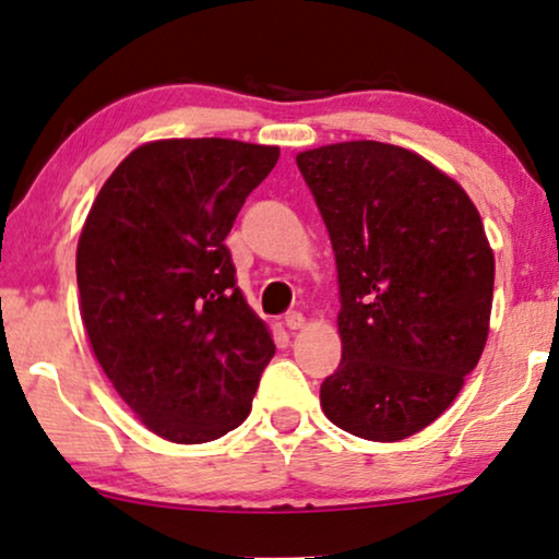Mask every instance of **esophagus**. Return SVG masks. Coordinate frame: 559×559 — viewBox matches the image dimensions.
<instances>
[{
  "mask_svg": "<svg viewBox=\"0 0 559 559\" xmlns=\"http://www.w3.org/2000/svg\"><path fill=\"white\" fill-rule=\"evenodd\" d=\"M285 325L289 328V331H300V328L305 325L302 312H287V316H285Z\"/></svg>",
  "mask_w": 559,
  "mask_h": 559,
  "instance_id": "1",
  "label": "esophagus"
}]
</instances>
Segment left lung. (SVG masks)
I'll return each instance as SVG.
<instances>
[{"mask_svg":"<svg viewBox=\"0 0 559 559\" xmlns=\"http://www.w3.org/2000/svg\"><path fill=\"white\" fill-rule=\"evenodd\" d=\"M335 251L341 364L320 407L373 442L409 438L476 369L493 251L468 193L417 152L358 140L297 155Z\"/></svg>","mask_w":559,"mask_h":559,"instance_id":"1","label":"left lung"}]
</instances>
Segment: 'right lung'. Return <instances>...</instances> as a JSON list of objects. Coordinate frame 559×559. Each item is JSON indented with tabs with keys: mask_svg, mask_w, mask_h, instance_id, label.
<instances>
[{
	"mask_svg": "<svg viewBox=\"0 0 559 559\" xmlns=\"http://www.w3.org/2000/svg\"><path fill=\"white\" fill-rule=\"evenodd\" d=\"M280 147L159 140L121 159L83 224L75 277L91 348L159 438L198 445L251 412L274 341L236 287L226 236Z\"/></svg>",
	"mask_w": 559,
	"mask_h": 559,
	"instance_id": "right-lung-1",
	"label": "right lung"
}]
</instances>
